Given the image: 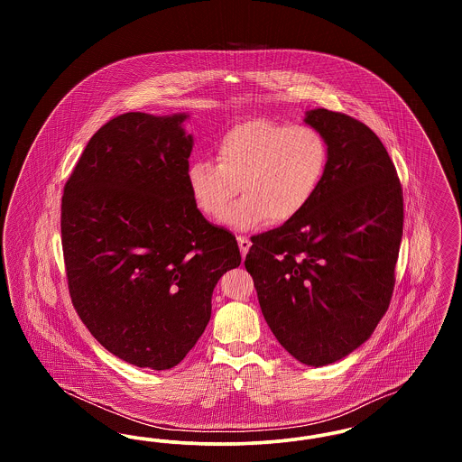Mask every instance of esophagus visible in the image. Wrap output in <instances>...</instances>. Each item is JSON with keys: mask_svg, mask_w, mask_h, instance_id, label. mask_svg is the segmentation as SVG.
I'll use <instances>...</instances> for the list:
<instances>
[{"mask_svg": "<svg viewBox=\"0 0 462 462\" xmlns=\"http://www.w3.org/2000/svg\"><path fill=\"white\" fill-rule=\"evenodd\" d=\"M237 242H239V249H241L242 258L247 254V251H249V247H251V241L245 237V236H239L237 237Z\"/></svg>", "mask_w": 462, "mask_h": 462, "instance_id": "esophagus-1", "label": "esophagus"}]
</instances>
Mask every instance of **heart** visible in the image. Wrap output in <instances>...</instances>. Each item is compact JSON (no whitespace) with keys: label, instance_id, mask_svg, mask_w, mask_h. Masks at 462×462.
Segmentation results:
<instances>
[{"label":"heart","instance_id":"1","mask_svg":"<svg viewBox=\"0 0 462 462\" xmlns=\"http://www.w3.org/2000/svg\"><path fill=\"white\" fill-rule=\"evenodd\" d=\"M217 162L194 159L187 168V187L208 218L241 189L221 220L236 230L296 220L317 196L329 168V142L310 125L251 119L223 133Z\"/></svg>","mask_w":462,"mask_h":462}]
</instances>
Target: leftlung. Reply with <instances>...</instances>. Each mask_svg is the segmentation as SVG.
<instances>
[{
	"instance_id": "1",
	"label": "left lung",
	"mask_w": 462,
	"mask_h": 462,
	"mask_svg": "<svg viewBox=\"0 0 462 462\" xmlns=\"http://www.w3.org/2000/svg\"><path fill=\"white\" fill-rule=\"evenodd\" d=\"M329 168L307 209L251 237V273L268 328L301 364L341 360L371 337L395 287L403 194L377 134L346 114L307 112Z\"/></svg>"
}]
</instances>
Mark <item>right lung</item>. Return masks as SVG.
Listing matches in <instances>:
<instances>
[{
	"instance_id": "add662e5",
	"label": "right lung",
	"mask_w": 462,
	"mask_h": 462,
	"mask_svg": "<svg viewBox=\"0 0 462 462\" xmlns=\"http://www.w3.org/2000/svg\"><path fill=\"white\" fill-rule=\"evenodd\" d=\"M187 114L126 112L89 138L62 196L67 286L91 336L154 371L180 364L211 319L236 237L202 217L187 187Z\"/></svg>"
}]
</instances>
